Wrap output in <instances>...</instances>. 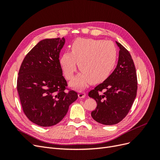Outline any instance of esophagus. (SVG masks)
Segmentation results:
<instances>
[{"label":"esophagus","mask_w":160,"mask_h":160,"mask_svg":"<svg viewBox=\"0 0 160 160\" xmlns=\"http://www.w3.org/2000/svg\"><path fill=\"white\" fill-rule=\"evenodd\" d=\"M85 92H83V91H79L78 93V97L79 98H84L85 97Z\"/></svg>","instance_id":"1"}]
</instances>
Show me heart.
<instances>
[{
  "label": "heart",
  "mask_w": 160,
  "mask_h": 160,
  "mask_svg": "<svg viewBox=\"0 0 160 160\" xmlns=\"http://www.w3.org/2000/svg\"><path fill=\"white\" fill-rule=\"evenodd\" d=\"M117 61V49L109 41L79 38L72 42L71 52H66L60 59V66L67 79L70 80L77 71L81 72L71 85L82 89L91 83L98 84L107 79Z\"/></svg>",
  "instance_id": "obj_1"
}]
</instances>
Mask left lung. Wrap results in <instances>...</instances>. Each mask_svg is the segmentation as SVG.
I'll list each match as a JSON object with an SVG mask.
<instances>
[{
	"label": "left lung",
	"mask_w": 160,
	"mask_h": 160,
	"mask_svg": "<svg viewBox=\"0 0 160 160\" xmlns=\"http://www.w3.org/2000/svg\"><path fill=\"white\" fill-rule=\"evenodd\" d=\"M116 43L119 48L117 67L107 79L88 94L97 102L91 117L106 125L117 124L125 118L137 95V74L132 56L122 45Z\"/></svg>",
	"instance_id": "left-lung-1"
}]
</instances>
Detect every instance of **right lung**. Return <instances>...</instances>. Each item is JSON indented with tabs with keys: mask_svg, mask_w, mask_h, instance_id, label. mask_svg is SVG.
I'll list each match as a JSON object with an SVG mask.
<instances>
[{
	"mask_svg": "<svg viewBox=\"0 0 160 160\" xmlns=\"http://www.w3.org/2000/svg\"><path fill=\"white\" fill-rule=\"evenodd\" d=\"M65 42L64 38L38 42L18 71L17 91L22 110L31 122L41 127L60 122L78 98L77 92L65 91L67 83L59 59Z\"/></svg>",
	"mask_w": 160,
	"mask_h": 160,
	"instance_id": "obj_1",
	"label": "right lung"
}]
</instances>
